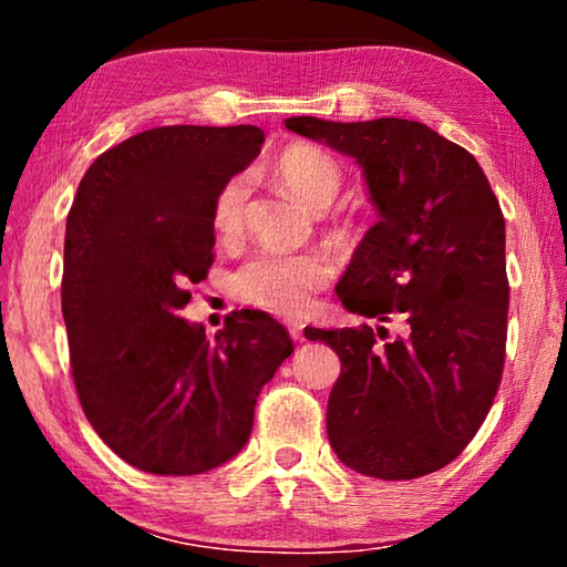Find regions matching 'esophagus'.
Returning <instances> with one entry per match:
<instances>
[{
	"instance_id": "esophagus-1",
	"label": "esophagus",
	"mask_w": 567,
	"mask_h": 567,
	"mask_svg": "<svg viewBox=\"0 0 567 567\" xmlns=\"http://www.w3.org/2000/svg\"><path fill=\"white\" fill-rule=\"evenodd\" d=\"M287 330H290V338H292L295 342H305V340H307V338H305V324H302V322H297V320L287 322Z\"/></svg>"
}]
</instances>
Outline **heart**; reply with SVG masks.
I'll return each mask as SVG.
<instances>
[{
	"label": "heart",
	"mask_w": 567,
	"mask_h": 567,
	"mask_svg": "<svg viewBox=\"0 0 567 567\" xmlns=\"http://www.w3.org/2000/svg\"><path fill=\"white\" fill-rule=\"evenodd\" d=\"M275 179L300 199L305 207L322 213L342 187V169L334 157L318 147L295 145L275 159ZM249 177L233 175L213 197L209 219L223 239H235L245 227ZM332 262L320 252H272L260 249L249 255L233 275V295L239 302L260 307L272 315H297L310 305L312 295L328 285Z\"/></svg>",
	"instance_id": "heart-1"
}]
</instances>
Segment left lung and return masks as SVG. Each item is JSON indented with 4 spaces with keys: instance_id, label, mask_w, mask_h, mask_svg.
<instances>
[{
    "instance_id": "obj_1",
    "label": "left lung",
    "mask_w": 567,
    "mask_h": 567,
    "mask_svg": "<svg viewBox=\"0 0 567 567\" xmlns=\"http://www.w3.org/2000/svg\"><path fill=\"white\" fill-rule=\"evenodd\" d=\"M285 127L358 159L380 215L338 285L350 312L380 324L305 330L342 362L330 445L370 477L435 473L475 437L501 388L511 300L501 203L477 159L427 124L290 117Z\"/></svg>"
}]
</instances>
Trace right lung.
I'll list each match as a JSON object with an SVG mask.
<instances>
[{
	"label": "right lung",
	"mask_w": 567,
	"mask_h": 567,
	"mask_svg": "<svg viewBox=\"0 0 567 567\" xmlns=\"http://www.w3.org/2000/svg\"><path fill=\"white\" fill-rule=\"evenodd\" d=\"M265 132L145 130L92 162L66 215L62 315L80 405L124 463L199 475L252 433L255 405L290 358L270 315L233 312L207 340L179 310L215 262L213 197L262 150Z\"/></svg>",
	"instance_id": "obj_1"
}]
</instances>
